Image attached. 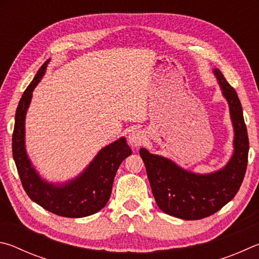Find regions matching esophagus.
Instances as JSON below:
<instances>
[{
    "mask_svg": "<svg viewBox=\"0 0 259 259\" xmlns=\"http://www.w3.org/2000/svg\"><path fill=\"white\" fill-rule=\"evenodd\" d=\"M127 140H128V143L133 148H139L146 143L147 137H146V134L142 132V131L135 130V131H132V133H130Z\"/></svg>",
    "mask_w": 259,
    "mask_h": 259,
    "instance_id": "esophagus-1",
    "label": "esophagus"
}]
</instances>
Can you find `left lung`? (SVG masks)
<instances>
[{
  "instance_id": "obj_1",
  "label": "left lung",
  "mask_w": 259,
  "mask_h": 259,
  "mask_svg": "<svg viewBox=\"0 0 259 259\" xmlns=\"http://www.w3.org/2000/svg\"><path fill=\"white\" fill-rule=\"evenodd\" d=\"M214 75L229 103L234 130V151L228 164L214 173L196 174L147 149L140 150L158 207L166 214L187 221L205 219L232 200L247 169L249 140L241 102L221 70L215 68Z\"/></svg>"
}]
</instances>
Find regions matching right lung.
Segmentation results:
<instances>
[{"instance_id":"obj_1","label":"right lung","mask_w":259,"mask_h":259,"mask_svg":"<svg viewBox=\"0 0 259 259\" xmlns=\"http://www.w3.org/2000/svg\"><path fill=\"white\" fill-rule=\"evenodd\" d=\"M50 59L39 68L18 104L12 134V155L22 188L34 202L53 214L79 219L93 215L106 206L117 169L132 150L122 137L98 152L90 165L69 182L53 184L44 181L26 152L25 118L36 85L45 74Z\"/></svg>"}]
</instances>
